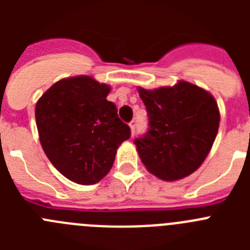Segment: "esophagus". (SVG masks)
<instances>
[{"mask_svg":"<svg viewBox=\"0 0 250 250\" xmlns=\"http://www.w3.org/2000/svg\"><path fill=\"white\" fill-rule=\"evenodd\" d=\"M136 125H138V123H136V120H132V121H130L129 126H130V129H131V134H132V135H134V132H135Z\"/></svg>","mask_w":250,"mask_h":250,"instance_id":"34e87169","label":"esophagus"}]
</instances>
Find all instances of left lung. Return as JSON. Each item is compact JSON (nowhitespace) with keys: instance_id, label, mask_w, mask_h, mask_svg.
<instances>
[{"instance_id":"obj_1","label":"left lung","mask_w":250,"mask_h":250,"mask_svg":"<svg viewBox=\"0 0 250 250\" xmlns=\"http://www.w3.org/2000/svg\"><path fill=\"white\" fill-rule=\"evenodd\" d=\"M138 91L149 116L146 134L134 140L143 164L167 182L190 175L208 156L219 129L215 99L187 81Z\"/></svg>"}]
</instances>
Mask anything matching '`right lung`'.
Returning <instances> with one entry per match:
<instances>
[{
  "label": "right lung",
  "instance_id": "1",
  "mask_svg": "<svg viewBox=\"0 0 250 250\" xmlns=\"http://www.w3.org/2000/svg\"><path fill=\"white\" fill-rule=\"evenodd\" d=\"M110 86L90 76L62 79L40 98L35 109L40 143L63 176L81 185L100 182L116 150L131 135L107 101Z\"/></svg>",
  "mask_w": 250,
  "mask_h": 250
}]
</instances>
